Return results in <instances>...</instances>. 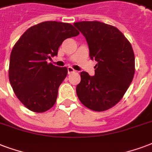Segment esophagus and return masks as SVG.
Segmentation results:
<instances>
[{
    "label": "esophagus",
    "mask_w": 152,
    "mask_h": 152,
    "mask_svg": "<svg viewBox=\"0 0 152 152\" xmlns=\"http://www.w3.org/2000/svg\"><path fill=\"white\" fill-rule=\"evenodd\" d=\"M67 69H68V75H70V74H72V73H75V70L72 67H68L67 68Z\"/></svg>",
    "instance_id": "esophagus-1"
}]
</instances>
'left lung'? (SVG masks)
I'll return each instance as SVG.
<instances>
[{"mask_svg": "<svg viewBox=\"0 0 152 152\" xmlns=\"http://www.w3.org/2000/svg\"><path fill=\"white\" fill-rule=\"evenodd\" d=\"M74 26L86 37L91 58L97 61L94 76L81 72L77 98L91 110H107L120 101L132 82V46L123 33L110 25L94 20L75 22Z\"/></svg>", "mask_w": 152, "mask_h": 152, "instance_id": "1", "label": "left lung"}]
</instances>
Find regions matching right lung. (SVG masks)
<instances>
[{"label":"right lung","mask_w":152,"mask_h":152,"mask_svg":"<svg viewBox=\"0 0 152 152\" xmlns=\"http://www.w3.org/2000/svg\"><path fill=\"white\" fill-rule=\"evenodd\" d=\"M79 32L69 23L44 21L30 27L16 42L10 54L9 77L22 104L34 112H45L55 104L66 67L48 63L58 55L63 41Z\"/></svg>","instance_id":"obj_1"}]
</instances>
